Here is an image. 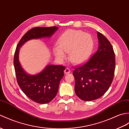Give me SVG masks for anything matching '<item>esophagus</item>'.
Returning a JSON list of instances; mask_svg holds the SVG:
<instances>
[{
    "instance_id": "obj_1",
    "label": "esophagus",
    "mask_w": 129,
    "mask_h": 129,
    "mask_svg": "<svg viewBox=\"0 0 129 129\" xmlns=\"http://www.w3.org/2000/svg\"><path fill=\"white\" fill-rule=\"evenodd\" d=\"M70 73V70L69 68H66L64 70V73L65 74H68Z\"/></svg>"
}]
</instances>
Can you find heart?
<instances>
[{"label": "heart", "instance_id": "heart-1", "mask_svg": "<svg viewBox=\"0 0 129 129\" xmlns=\"http://www.w3.org/2000/svg\"><path fill=\"white\" fill-rule=\"evenodd\" d=\"M53 47L54 55L59 60L65 58L64 53H69L70 61L74 64L85 61L91 55L94 46L91 35L80 30L70 29L64 32Z\"/></svg>", "mask_w": 129, "mask_h": 129}]
</instances>
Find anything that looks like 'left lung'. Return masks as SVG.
<instances>
[{
  "mask_svg": "<svg viewBox=\"0 0 129 129\" xmlns=\"http://www.w3.org/2000/svg\"><path fill=\"white\" fill-rule=\"evenodd\" d=\"M98 50L86 63L75 68V92L81 100L91 101L105 93L113 81L115 67V54L111 43L97 32Z\"/></svg>",
  "mask_w": 129,
  "mask_h": 129,
  "instance_id": "obj_1",
  "label": "left lung"
}]
</instances>
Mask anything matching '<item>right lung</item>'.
Segmentation results:
<instances>
[{"label":"right lung","mask_w":129,"mask_h":129,"mask_svg":"<svg viewBox=\"0 0 129 129\" xmlns=\"http://www.w3.org/2000/svg\"><path fill=\"white\" fill-rule=\"evenodd\" d=\"M58 29L56 26L39 27L31 29L21 39L15 52L14 65L18 84L27 96L40 104L49 103L55 97L60 81L64 76L65 68L62 65L50 64L46 66L37 74L32 75L27 74L19 61L20 48L32 39L50 38Z\"/></svg>","instance_id":"add662e5"}]
</instances>
